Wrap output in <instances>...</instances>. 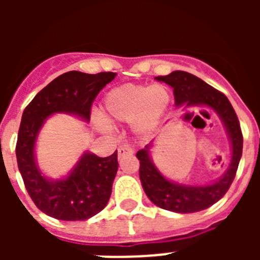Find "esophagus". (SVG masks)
Returning a JSON list of instances; mask_svg holds the SVG:
<instances>
[{
  "label": "esophagus",
  "instance_id": "esophagus-1",
  "mask_svg": "<svg viewBox=\"0 0 260 260\" xmlns=\"http://www.w3.org/2000/svg\"><path fill=\"white\" fill-rule=\"evenodd\" d=\"M133 153H134V150L130 146H121L118 148V157H122V156L126 155H133Z\"/></svg>",
  "mask_w": 260,
  "mask_h": 260
}]
</instances>
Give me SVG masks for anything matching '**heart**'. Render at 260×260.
I'll use <instances>...</instances> for the list:
<instances>
[{"mask_svg": "<svg viewBox=\"0 0 260 260\" xmlns=\"http://www.w3.org/2000/svg\"><path fill=\"white\" fill-rule=\"evenodd\" d=\"M171 102L164 84H123L112 89L103 102V118L108 123L132 122L141 134L152 132Z\"/></svg>", "mask_w": 260, "mask_h": 260, "instance_id": "b5f03b06", "label": "heart"}]
</instances>
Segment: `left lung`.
I'll list each match as a JSON object with an SVG mask.
<instances>
[{
  "mask_svg": "<svg viewBox=\"0 0 260 260\" xmlns=\"http://www.w3.org/2000/svg\"><path fill=\"white\" fill-rule=\"evenodd\" d=\"M173 87L176 105H206L213 108L219 113L228 130L232 141V161L226 173L217 182L207 186H183L168 181L151 162L150 148L138 151L137 157L141 162L139 177L147 197L152 203L162 210L178 213H191L206 210L220 201L228 191L237 173L238 164L242 156L243 137L240 121L228 98L219 89L213 88L201 78L186 73L173 71L169 75L156 77Z\"/></svg>",
  "mask_w": 260,
  "mask_h": 260,
  "instance_id": "left-lung-1",
  "label": "left lung"
}]
</instances>
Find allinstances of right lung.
<instances>
[{
	"mask_svg": "<svg viewBox=\"0 0 260 260\" xmlns=\"http://www.w3.org/2000/svg\"><path fill=\"white\" fill-rule=\"evenodd\" d=\"M116 73L86 74L68 71L52 80L26 107L18 132L17 161L26 190L45 215L65 221L87 220L108 204L118 169L117 151L108 157L84 153L73 173L61 181L43 177L34 160L36 135L48 116L68 112L88 121L98 93Z\"/></svg>",
	"mask_w": 260,
	"mask_h": 260,
	"instance_id": "add662e5",
	"label": "right lung"
}]
</instances>
